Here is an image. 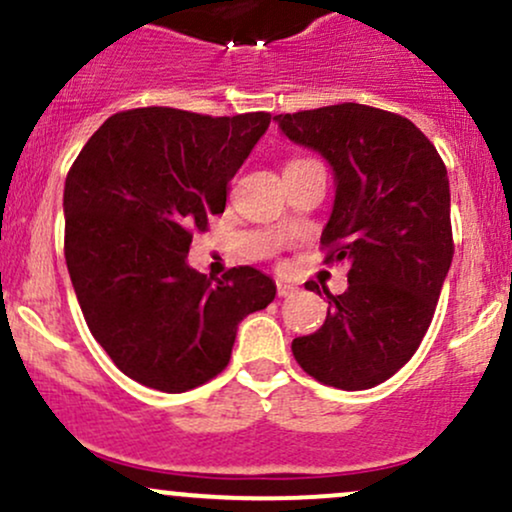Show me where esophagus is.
Instances as JSON below:
<instances>
[{
  "label": "esophagus",
  "instance_id": "esophagus-1",
  "mask_svg": "<svg viewBox=\"0 0 512 512\" xmlns=\"http://www.w3.org/2000/svg\"><path fill=\"white\" fill-rule=\"evenodd\" d=\"M298 291V286L296 284H289V281H276V293H279V296H293V293Z\"/></svg>",
  "mask_w": 512,
  "mask_h": 512
}]
</instances>
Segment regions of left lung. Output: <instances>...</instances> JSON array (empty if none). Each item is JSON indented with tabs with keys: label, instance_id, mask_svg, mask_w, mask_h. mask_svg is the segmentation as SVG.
<instances>
[{
	"label": "left lung",
	"instance_id": "left-lung-1",
	"mask_svg": "<svg viewBox=\"0 0 512 512\" xmlns=\"http://www.w3.org/2000/svg\"><path fill=\"white\" fill-rule=\"evenodd\" d=\"M281 134L334 175L320 243L349 267V289L325 291L327 317L291 351L339 390L385 383L419 349L452 262L450 180L436 146L407 117L342 103L276 115ZM305 289L317 291L308 281Z\"/></svg>",
	"mask_w": 512,
	"mask_h": 512
}]
</instances>
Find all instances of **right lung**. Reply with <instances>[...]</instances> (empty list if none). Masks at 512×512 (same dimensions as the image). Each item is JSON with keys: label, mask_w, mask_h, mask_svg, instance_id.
<instances>
[{"label": "right lung", "mask_w": 512, "mask_h": 512, "mask_svg": "<svg viewBox=\"0 0 512 512\" xmlns=\"http://www.w3.org/2000/svg\"><path fill=\"white\" fill-rule=\"evenodd\" d=\"M272 115L137 108L98 127L64 182V257L96 342L122 373L185 392L228 366L243 317L276 296L272 276L223 279L187 264L192 233L226 209V187Z\"/></svg>", "instance_id": "add662e5"}]
</instances>
